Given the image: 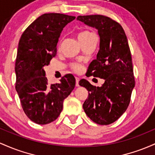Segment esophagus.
<instances>
[{"mask_svg": "<svg viewBox=\"0 0 155 155\" xmlns=\"http://www.w3.org/2000/svg\"><path fill=\"white\" fill-rule=\"evenodd\" d=\"M75 81H76L75 86H77V87H78V86H79V81H80L79 78H75Z\"/></svg>", "mask_w": 155, "mask_h": 155, "instance_id": "esophagus-1", "label": "esophagus"}]
</instances>
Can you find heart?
<instances>
[{
  "label": "heart",
  "instance_id": "1",
  "mask_svg": "<svg viewBox=\"0 0 155 155\" xmlns=\"http://www.w3.org/2000/svg\"><path fill=\"white\" fill-rule=\"evenodd\" d=\"M94 35V34L93 33L90 32V31H83L78 34V39H79V41L81 43V42H83V41H87L88 39H89L90 38ZM72 67H73V69H74L75 71H77V72H78V71H80L81 69V66L80 65V64H73Z\"/></svg>",
  "mask_w": 155,
  "mask_h": 155
}]
</instances>
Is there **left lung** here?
<instances>
[{"instance_id":"obj_1","label":"left lung","mask_w":155,"mask_h":155,"mask_svg":"<svg viewBox=\"0 0 155 155\" xmlns=\"http://www.w3.org/2000/svg\"><path fill=\"white\" fill-rule=\"evenodd\" d=\"M77 20L98 31L100 49L88 72L105 80L101 87L92 86L86 80L80 81V86L88 91L83 110L94 122L110 124L126 111L135 87L127 38L121 25L106 16H78Z\"/></svg>"}]
</instances>
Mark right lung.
Returning <instances> with one entry per match:
<instances>
[{
	"mask_svg": "<svg viewBox=\"0 0 155 155\" xmlns=\"http://www.w3.org/2000/svg\"><path fill=\"white\" fill-rule=\"evenodd\" d=\"M74 19L63 14H44L20 37L15 63V88L24 112L36 124L55 121L63 109L64 100L75 86L72 74L64 76L58 83L50 85L44 69L56 55L64 28Z\"/></svg>",
	"mask_w": 155,
	"mask_h": 155,
	"instance_id": "add662e5",
	"label": "right lung"
}]
</instances>
